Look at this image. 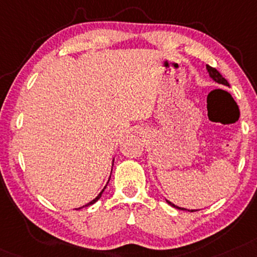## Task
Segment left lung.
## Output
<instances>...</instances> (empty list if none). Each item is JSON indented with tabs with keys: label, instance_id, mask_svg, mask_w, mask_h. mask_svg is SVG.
<instances>
[{
	"label": "left lung",
	"instance_id": "8db88e82",
	"mask_svg": "<svg viewBox=\"0 0 257 257\" xmlns=\"http://www.w3.org/2000/svg\"><path fill=\"white\" fill-rule=\"evenodd\" d=\"M206 68H207V70H208V74H209V76H211V78H212L213 80H214L215 82L220 83V85H224V86H230V85H228L227 80L225 79V78H222V75H221V74L219 73L218 70L215 69V68H213V67H211V66H208V64H207ZM166 202H168L170 206L175 207V208H177V209H182V211H190V212H195V209H185V208H182V207H178V206H176V205H174V203H172V202H170V201H168V200H166Z\"/></svg>",
	"mask_w": 257,
	"mask_h": 257
}]
</instances>
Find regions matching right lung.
I'll return each mask as SVG.
<instances>
[{
	"label": "right lung",
	"mask_w": 257,
	"mask_h": 257,
	"mask_svg": "<svg viewBox=\"0 0 257 257\" xmlns=\"http://www.w3.org/2000/svg\"><path fill=\"white\" fill-rule=\"evenodd\" d=\"M109 181H110V179H109ZM107 183H109V182H107ZM105 188H106V185H105V187H104V189H105ZM104 189H103V190H101V191H100V193H99V195H98L97 197H95V199H93V200H92V201H91V202H88V203H87V205H86V206H91V205H93V203H94V202H97V201H98L99 199H100V196H101V194H103V191H104ZM79 209H80V208H79Z\"/></svg>",
	"instance_id": "add662e5"
}]
</instances>
